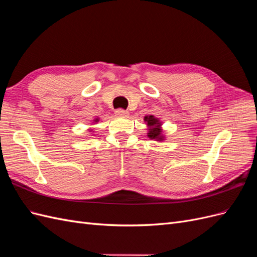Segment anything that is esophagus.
Instances as JSON below:
<instances>
[{"label":"esophagus","instance_id":"1","mask_svg":"<svg viewBox=\"0 0 257 257\" xmlns=\"http://www.w3.org/2000/svg\"><path fill=\"white\" fill-rule=\"evenodd\" d=\"M114 112L116 115H119V116H127V114H128V111L122 109V108H119V109H116Z\"/></svg>","mask_w":257,"mask_h":257}]
</instances>
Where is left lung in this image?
<instances>
[{
	"instance_id": "8db88e82",
	"label": "left lung",
	"mask_w": 257,
	"mask_h": 257,
	"mask_svg": "<svg viewBox=\"0 0 257 257\" xmlns=\"http://www.w3.org/2000/svg\"><path fill=\"white\" fill-rule=\"evenodd\" d=\"M145 121L147 122L148 126H150L149 133H148V137H150L151 139H157V141H163L162 130L160 127L161 122L157 118H154L153 115L145 116Z\"/></svg>"
}]
</instances>
